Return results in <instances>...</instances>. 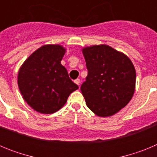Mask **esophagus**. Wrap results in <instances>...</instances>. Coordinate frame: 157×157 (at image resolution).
I'll return each mask as SVG.
<instances>
[{
    "mask_svg": "<svg viewBox=\"0 0 157 157\" xmlns=\"http://www.w3.org/2000/svg\"><path fill=\"white\" fill-rule=\"evenodd\" d=\"M74 82H75V83H76V84H77L78 86H79V85H80V79H79V78H77V79L75 80Z\"/></svg>",
    "mask_w": 157,
    "mask_h": 157,
    "instance_id": "34e87169",
    "label": "esophagus"
}]
</instances>
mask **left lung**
<instances>
[{"label":"left lung","instance_id":"8db88e82","mask_svg":"<svg viewBox=\"0 0 157 157\" xmlns=\"http://www.w3.org/2000/svg\"><path fill=\"white\" fill-rule=\"evenodd\" d=\"M88 75L81 91L94 114L108 117L130 102L135 90L136 71L125 54L107 45L82 48Z\"/></svg>","mask_w":157,"mask_h":157}]
</instances>
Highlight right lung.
<instances>
[{"mask_svg": "<svg viewBox=\"0 0 157 157\" xmlns=\"http://www.w3.org/2000/svg\"><path fill=\"white\" fill-rule=\"evenodd\" d=\"M65 52L60 45H43L19 68V91L24 101L40 113L57 112L66 104L69 95L78 89L60 63Z\"/></svg>", "mask_w": 157, "mask_h": 157, "instance_id": "add662e5", "label": "right lung"}]
</instances>
